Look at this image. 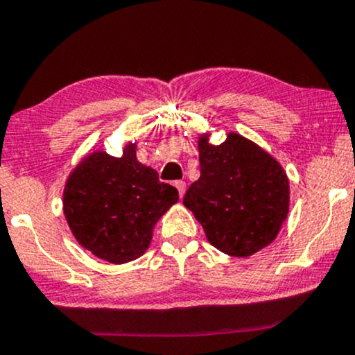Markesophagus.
<instances>
[{
  "label": "esophagus",
  "instance_id": "obj_1",
  "mask_svg": "<svg viewBox=\"0 0 355 355\" xmlns=\"http://www.w3.org/2000/svg\"><path fill=\"white\" fill-rule=\"evenodd\" d=\"M174 186H176V188H178L179 198L184 196V193H186V182H184V181H176V182H174Z\"/></svg>",
  "mask_w": 355,
  "mask_h": 355
}]
</instances>
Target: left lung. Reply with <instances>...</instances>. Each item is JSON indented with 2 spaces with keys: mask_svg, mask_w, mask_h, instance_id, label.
Returning <instances> with one entry per match:
<instances>
[{
  "mask_svg": "<svg viewBox=\"0 0 355 355\" xmlns=\"http://www.w3.org/2000/svg\"><path fill=\"white\" fill-rule=\"evenodd\" d=\"M198 150L201 176L182 202L214 248L230 257H252L277 238L288 214L290 186L284 167L236 132L218 146L211 144L209 134H201Z\"/></svg>",
  "mask_w": 355,
  "mask_h": 355,
  "instance_id": "left-lung-1",
  "label": "left lung"
}]
</instances>
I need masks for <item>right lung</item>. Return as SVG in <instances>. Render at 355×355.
I'll return each mask as SVG.
<instances>
[{"mask_svg":"<svg viewBox=\"0 0 355 355\" xmlns=\"http://www.w3.org/2000/svg\"><path fill=\"white\" fill-rule=\"evenodd\" d=\"M127 142L121 157L94 150L75 166L63 189V214L85 250L114 265L146 253L159 218L179 201Z\"/></svg>","mask_w":355,"mask_h":355,"instance_id":"1","label":"right lung"}]
</instances>
